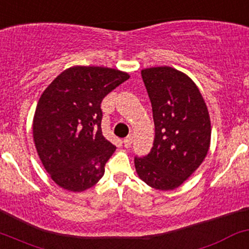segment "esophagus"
I'll list each match as a JSON object with an SVG mask.
<instances>
[{
    "instance_id": "1",
    "label": "esophagus",
    "mask_w": 249,
    "mask_h": 249,
    "mask_svg": "<svg viewBox=\"0 0 249 249\" xmlns=\"http://www.w3.org/2000/svg\"><path fill=\"white\" fill-rule=\"evenodd\" d=\"M132 142H133L132 136H127V137L125 138L124 141H123V143H124V146L125 147H130L131 144H132Z\"/></svg>"
}]
</instances>
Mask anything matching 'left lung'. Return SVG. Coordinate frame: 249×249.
Here are the masks:
<instances>
[{
    "instance_id": "left-lung-1",
    "label": "left lung",
    "mask_w": 249,
    "mask_h": 249,
    "mask_svg": "<svg viewBox=\"0 0 249 249\" xmlns=\"http://www.w3.org/2000/svg\"><path fill=\"white\" fill-rule=\"evenodd\" d=\"M152 106L155 141L151 151L135 157L138 176L158 190H173L190 176L210 145V118L200 89L173 67L142 71Z\"/></svg>"
}]
</instances>
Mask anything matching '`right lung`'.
<instances>
[{"label": "right lung", "instance_id": "1", "mask_svg": "<svg viewBox=\"0 0 249 249\" xmlns=\"http://www.w3.org/2000/svg\"><path fill=\"white\" fill-rule=\"evenodd\" d=\"M130 78L107 67L75 66L43 91L35 110V147L52 179L70 191L99 181L116 150L102 132L103 99Z\"/></svg>", "mask_w": 249, "mask_h": 249}]
</instances>
